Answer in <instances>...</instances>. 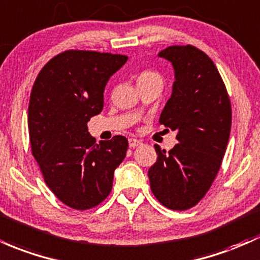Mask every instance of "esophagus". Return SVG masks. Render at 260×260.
Returning <instances> with one entry per match:
<instances>
[{
  "instance_id": "34e87169",
  "label": "esophagus",
  "mask_w": 260,
  "mask_h": 260,
  "mask_svg": "<svg viewBox=\"0 0 260 260\" xmlns=\"http://www.w3.org/2000/svg\"><path fill=\"white\" fill-rule=\"evenodd\" d=\"M142 144L141 141H138V139H135V138H129L128 139V145H129L131 148H136V147H139V145Z\"/></svg>"
}]
</instances>
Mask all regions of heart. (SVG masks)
<instances>
[{"mask_svg": "<svg viewBox=\"0 0 260 260\" xmlns=\"http://www.w3.org/2000/svg\"><path fill=\"white\" fill-rule=\"evenodd\" d=\"M138 81H152V82H159L162 85V76L156 71H143V73L139 75Z\"/></svg>", "mask_w": 260, "mask_h": 260, "instance_id": "b5f03b06", "label": "heart"}]
</instances>
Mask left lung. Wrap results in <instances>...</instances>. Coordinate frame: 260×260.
<instances>
[{
	"mask_svg": "<svg viewBox=\"0 0 260 260\" xmlns=\"http://www.w3.org/2000/svg\"><path fill=\"white\" fill-rule=\"evenodd\" d=\"M172 62L175 81L159 123L175 131L169 152L154 145L158 159L148 170L150 189L170 210L184 211L206 195L221 168L230 139L232 110L217 68L192 45H173L158 54Z\"/></svg>",
	"mask_w": 260,
	"mask_h": 260,
	"instance_id": "left-lung-1",
	"label": "left lung"
}]
</instances>
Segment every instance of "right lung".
Masks as SVG:
<instances>
[{
    "instance_id": "add662e5",
    "label": "right lung",
    "mask_w": 260,
    "mask_h": 260,
    "mask_svg": "<svg viewBox=\"0 0 260 260\" xmlns=\"http://www.w3.org/2000/svg\"><path fill=\"white\" fill-rule=\"evenodd\" d=\"M127 60L119 54L67 50L50 59L34 81L28 107L33 156L48 187L71 209L101 204L125 156V137L96 143L87 122L102 111L107 81Z\"/></svg>"
}]
</instances>
